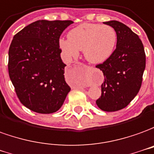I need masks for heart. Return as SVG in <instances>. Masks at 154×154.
<instances>
[{
    "label": "heart",
    "mask_w": 154,
    "mask_h": 154,
    "mask_svg": "<svg viewBox=\"0 0 154 154\" xmlns=\"http://www.w3.org/2000/svg\"><path fill=\"white\" fill-rule=\"evenodd\" d=\"M68 39H60L59 46L68 59L78 56L83 51L85 58L92 64H102L114 53L117 33L108 25L83 23L69 30Z\"/></svg>",
    "instance_id": "b5f03b06"
}]
</instances>
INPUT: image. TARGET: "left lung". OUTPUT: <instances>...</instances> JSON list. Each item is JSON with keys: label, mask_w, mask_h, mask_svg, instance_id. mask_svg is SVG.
I'll return each instance as SVG.
<instances>
[{"label": "left lung", "mask_w": 154, "mask_h": 154, "mask_svg": "<svg viewBox=\"0 0 154 154\" xmlns=\"http://www.w3.org/2000/svg\"><path fill=\"white\" fill-rule=\"evenodd\" d=\"M103 23L115 30L117 45L109 59L96 66L104 76L96 104L103 111L114 112L125 108L139 91L146 56L141 40L129 27L117 20Z\"/></svg>", "instance_id": "left-lung-1"}]
</instances>
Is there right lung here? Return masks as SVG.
<instances>
[{"label": "right lung", "mask_w": 154, "mask_h": 154, "mask_svg": "<svg viewBox=\"0 0 154 154\" xmlns=\"http://www.w3.org/2000/svg\"><path fill=\"white\" fill-rule=\"evenodd\" d=\"M72 20H40L14 35L9 48L10 79L24 106L39 114L61 108L70 87L59 40Z\"/></svg>", "instance_id": "obj_1"}]
</instances>
